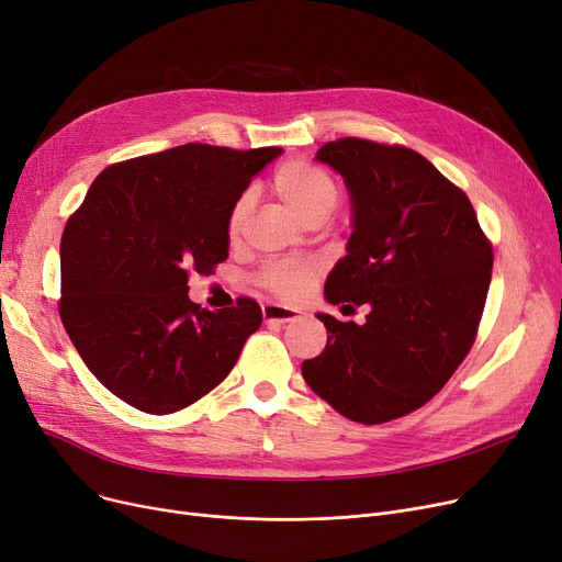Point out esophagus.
<instances>
[{
	"instance_id": "1",
	"label": "esophagus",
	"mask_w": 562,
	"mask_h": 562,
	"mask_svg": "<svg viewBox=\"0 0 562 562\" xmlns=\"http://www.w3.org/2000/svg\"><path fill=\"white\" fill-rule=\"evenodd\" d=\"M263 314V322L266 324H289V322H296L301 312L294 307H284V305H276V303H268L261 307Z\"/></svg>"
}]
</instances>
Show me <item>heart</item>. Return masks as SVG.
Instances as JSON below:
<instances>
[{"label":"heart","mask_w":562,"mask_h":562,"mask_svg":"<svg viewBox=\"0 0 562 562\" xmlns=\"http://www.w3.org/2000/svg\"><path fill=\"white\" fill-rule=\"evenodd\" d=\"M271 188L284 204V209L299 217L303 225H324L339 202L337 181L328 172H324L322 167H314L305 160H286L284 165H280L278 172L273 175ZM248 211V198L234 204L227 225L232 238L240 232L243 223H246ZM316 276H319V263L316 261H278L266 268L261 282L280 299L299 301L312 286Z\"/></svg>","instance_id":"b5f03b06"}]
</instances>
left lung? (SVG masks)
<instances>
[{
  "label": "left lung",
  "mask_w": 562,
  "mask_h": 562,
  "mask_svg": "<svg viewBox=\"0 0 562 562\" xmlns=\"http://www.w3.org/2000/svg\"><path fill=\"white\" fill-rule=\"evenodd\" d=\"M314 158L345 179L351 202L347 255L324 299L368 316L316 314L328 345L301 372L349 420H395L429 402L473 347L492 246L467 194L416 151L347 137Z\"/></svg>",
  "instance_id": "obj_1"
}]
</instances>
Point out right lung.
<instances>
[{
  "instance_id": "right-lung-1",
  "label": "right lung",
  "mask_w": 562,
  "mask_h": 562,
  "mask_svg": "<svg viewBox=\"0 0 562 562\" xmlns=\"http://www.w3.org/2000/svg\"><path fill=\"white\" fill-rule=\"evenodd\" d=\"M282 154L183 144L108 167L61 236L59 314L89 372L126 404L175 413L204 397L261 326L240 299L204 310L188 273L229 257V213Z\"/></svg>"
}]
</instances>
